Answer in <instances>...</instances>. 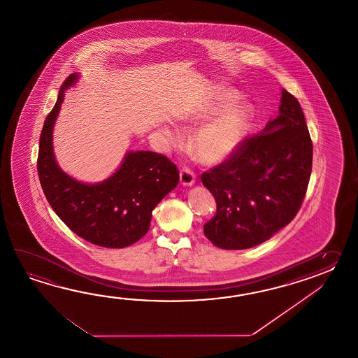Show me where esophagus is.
<instances>
[{"label": "esophagus", "mask_w": 358, "mask_h": 358, "mask_svg": "<svg viewBox=\"0 0 358 358\" xmlns=\"http://www.w3.org/2000/svg\"><path fill=\"white\" fill-rule=\"evenodd\" d=\"M196 182V176L189 169H184L180 171V184L182 187H192Z\"/></svg>", "instance_id": "obj_1"}]
</instances>
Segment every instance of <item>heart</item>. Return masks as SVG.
<instances>
[{"instance_id":"b5f03b06","label":"heart","mask_w":358,"mask_h":358,"mask_svg":"<svg viewBox=\"0 0 358 358\" xmlns=\"http://www.w3.org/2000/svg\"><path fill=\"white\" fill-rule=\"evenodd\" d=\"M236 92L221 90L190 115V127H198L215 116L190 137L188 147L196 160L207 165L220 164L243 145L253 124L255 110L245 101L236 102ZM165 134L173 137L169 130H165Z\"/></svg>"}]
</instances>
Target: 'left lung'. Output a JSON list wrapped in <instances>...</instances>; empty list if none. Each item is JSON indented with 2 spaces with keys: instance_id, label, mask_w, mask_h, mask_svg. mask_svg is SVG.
<instances>
[{
  "instance_id": "1",
  "label": "left lung",
  "mask_w": 358,
  "mask_h": 358,
  "mask_svg": "<svg viewBox=\"0 0 358 358\" xmlns=\"http://www.w3.org/2000/svg\"><path fill=\"white\" fill-rule=\"evenodd\" d=\"M312 170V142L303 111L282 90L279 115L256 137L201 179L216 199L205 236L222 250L264 243L294 219Z\"/></svg>"
}]
</instances>
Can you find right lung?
<instances>
[{
  "mask_svg": "<svg viewBox=\"0 0 358 358\" xmlns=\"http://www.w3.org/2000/svg\"><path fill=\"white\" fill-rule=\"evenodd\" d=\"M71 74L61 85L39 139V182L56 215L87 242L124 248L150 229L153 208L176 188L179 171L168 157L151 151H128L114 174L99 182H79L55 159L52 133L65 91L78 82Z\"/></svg>",
  "mask_w": 358,
  "mask_h": 358,
  "instance_id": "add662e5",
  "label": "right lung"
}]
</instances>
